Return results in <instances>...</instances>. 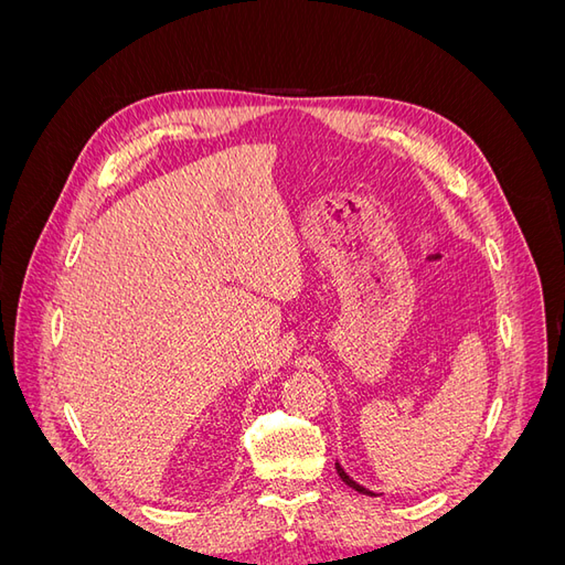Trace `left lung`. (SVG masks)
<instances>
[{"label": "left lung", "mask_w": 565, "mask_h": 565, "mask_svg": "<svg viewBox=\"0 0 565 565\" xmlns=\"http://www.w3.org/2000/svg\"><path fill=\"white\" fill-rule=\"evenodd\" d=\"M334 469H337V473H339V478H341V481H344L349 488H353V490H358V492H361V494H370V498H377V492H372V490H367L365 486H361V483H355L353 481V478L344 471V469H341V465H339V461H334Z\"/></svg>", "instance_id": "left-lung-1"}]
</instances>
